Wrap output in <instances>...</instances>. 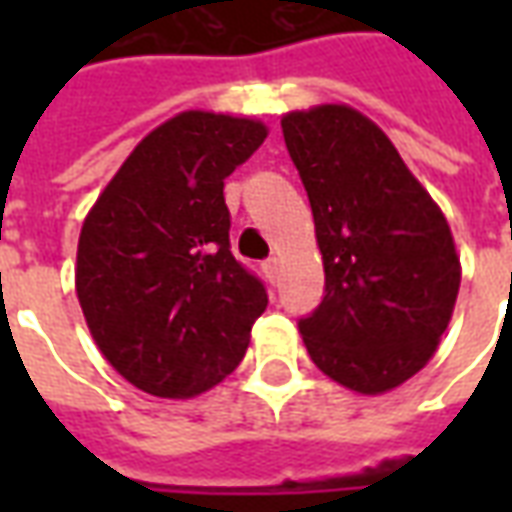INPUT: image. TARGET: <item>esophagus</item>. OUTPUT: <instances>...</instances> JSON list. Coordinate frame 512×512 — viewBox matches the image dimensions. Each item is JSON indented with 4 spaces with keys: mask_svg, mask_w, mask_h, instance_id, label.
<instances>
[{
    "mask_svg": "<svg viewBox=\"0 0 512 512\" xmlns=\"http://www.w3.org/2000/svg\"><path fill=\"white\" fill-rule=\"evenodd\" d=\"M263 274H266L271 282L277 279V274H279V260H277V257H268L266 263H263Z\"/></svg>",
    "mask_w": 512,
    "mask_h": 512,
    "instance_id": "1",
    "label": "esophagus"
}]
</instances>
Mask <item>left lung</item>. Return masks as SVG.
<instances>
[{
	"instance_id": "left-lung-1",
	"label": "left lung",
	"mask_w": 512,
	"mask_h": 512,
	"mask_svg": "<svg viewBox=\"0 0 512 512\" xmlns=\"http://www.w3.org/2000/svg\"><path fill=\"white\" fill-rule=\"evenodd\" d=\"M315 219L326 296L299 332L321 373L356 395L406 384L450 326L461 255L447 216L392 139L348 104L282 115Z\"/></svg>"
}]
</instances>
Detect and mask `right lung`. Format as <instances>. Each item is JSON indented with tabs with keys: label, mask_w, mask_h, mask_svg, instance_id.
<instances>
[{
	"label": "right lung",
	"mask_w": 512,
	"mask_h": 512,
	"mask_svg": "<svg viewBox=\"0 0 512 512\" xmlns=\"http://www.w3.org/2000/svg\"><path fill=\"white\" fill-rule=\"evenodd\" d=\"M255 117L186 109L153 128L87 213L76 296L128 384L189 400L241 365L268 296L230 252L224 178L263 145Z\"/></svg>",
	"instance_id": "obj_1"
}]
</instances>
